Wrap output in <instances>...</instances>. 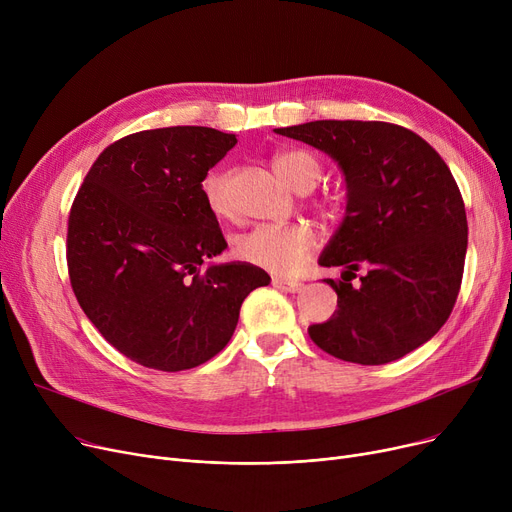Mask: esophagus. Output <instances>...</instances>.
Here are the masks:
<instances>
[{
  "instance_id": "1",
  "label": "esophagus",
  "mask_w": 512,
  "mask_h": 512,
  "mask_svg": "<svg viewBox=\"0 0 512 512\" xmlns=\"http://www.w3.org/2000/svg\"><path fill=\"white\" fill-rule=\"evenodd\" d=\"M274 286L280 288L282 292H301L303 290L301 282H292V280H274Z\"/></svg>"
}]
</instances>
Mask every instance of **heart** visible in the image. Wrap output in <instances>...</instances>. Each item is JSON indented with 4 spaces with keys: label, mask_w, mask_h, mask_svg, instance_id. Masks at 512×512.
<instances>
[{
    "label": "heart",
    "mask_w": 512,
    "mask_h": 512,
    "mask_svg": "<svg viewBox=\"0 0 512 512\" xmlns=\"http://www.w3.org/2000/svg\"><path fill=\"white\" fill-rule=\"evenodd\" d=\"M274 170L294 191L305 193L321 178V161L309 149H286L274 155ZM232 178L230 168H215L201 182L205 203L215 215H228L232 209ZM321 205L334 209L332 199H324ZM315 242L313 230L305 224H259L238 236L234 251L242 261L263 267L270 274L290 276L305 265Z\"/></svg>",
    "instance_id": "obj_1"
}]
</instances>
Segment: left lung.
Instances as JSON below:
<instances>
[{"label":"left lung","mask_w":512,"mask_h":512,"mask_svg":"<svg viewBox=\"0 0 512 512\" xmlns=\"http://www.w3.org/2000/svg\"><path fill=\"white\" fill-rule=\"evenodd\" d=\"M276 132L326 151L346 176L344 222L319 259L344 267L342 280H324L338 311L309 328L311 340L359 365L415 351L446 324L465 270L467 213L446 161L390 122L315 120Z\"/></svg>","instance_id":"8db88e82"}]
</instances>
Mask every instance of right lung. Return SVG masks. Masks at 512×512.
<instances>
[{
  "label": "right lung",
  "instance_id": "right-lung-1",
  "mask_svg": "<svg viewBox=\"0 0 512 512\" xmlns=\"http://www.w3.org/2000/svg\"><path fill=\"white\" fill-rule=\"evenodd\" d=\"M236 145L205 126L141 130L107 145L68 215L72 290L114 348L157 371L193 369L234 334L249 292L270 284L247 261L205 265L228 242L201 182Z\"/></svg>",
  "mask_w": 512,
  "mask_h": 512
}]
</instances>
